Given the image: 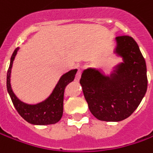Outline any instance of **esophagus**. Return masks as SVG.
<instances>
[{"mask_svg": "<svg viewBox=\"0 0 153 153\" xmlns=\"http://www.w3.org/2000/svg\"><path fill=\"white\" fill-rule=\"evenodd\" d=\"M81 75H82V71H81V70H78V71H77V73L76 75V77H75V81L76 82H78L81 78Z\"/></svg>", "mask_w": 153, "mask_h": 153, "instance_id": "obj_1", "label": "esophagus"}]
</instances>
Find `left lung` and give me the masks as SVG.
Here are the masks:
<instances>
[{
  "label": "left lung",
  "instance_id": "left-lung-1",
  "mask_svg": "<svg viewBox=\"0 0 153 153\" xmlns=\"http://www.w3.org/2000/svg\"><path fill=\"white\" fill-rule=\"evenodd\" d=\"M114 53L123 59L110 75L89 67L82 73V88L89 111L97 119L119 122L139 106L147 89L146 65L136 42L128 36L116 37Z\"/></svg>",
  "mask_w": 153,
  "mask_h": 153
}]
</instances>
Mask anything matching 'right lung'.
Instances as JSON below:
<instances>
[{"instance_id": "right-lung-1", "label": "right lung", "mask_w": 153, "mask_h": 153, "mask_svg": "<svg viewBox=\"0 0 153 153\" xmlns=\"http://www.w3.org/2000/svg\"><path fill=\"white\" fill-rule=\"evenodd\" d=\"M19 48H17L11 57L10 65L7 74V88L13 105L21 117L28 123L34 125H48L54 124L61 119L63 116L64 93L65 87L71 82L77 72V69L69 71L63 74L50 95L44 100L36 104H27L21 101L11 87V72L15 56Z\"/></svg>"}]
</instances>
